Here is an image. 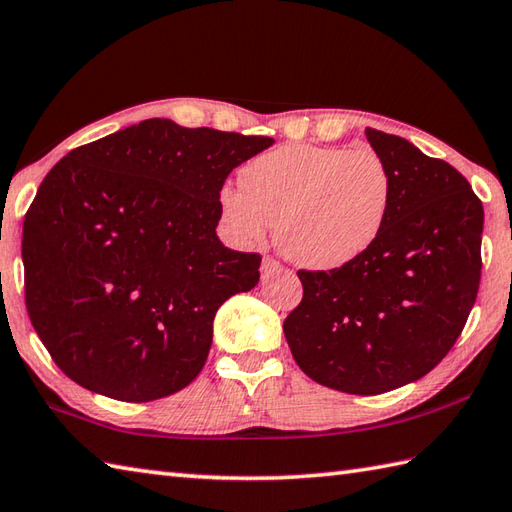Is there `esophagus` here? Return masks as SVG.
<instances>
[{
    "instance_id": "esophagus-1",
    "label": "esophagus",
    "mask_w": 512,
    "mask_h": 512,
    "mask_svg": "<svg viewBox=\"0 0 512 512\" xmlns=\"http://www.w3.org/2000/svg\"><path fill=\"white\" fill-rule=\"evenodd\" d=\"M279 268H281V264L277 262L275 257L266 255V257L262 259V277H268L270 273H275V270H279Z\"/></svg>"
}]
</instances>
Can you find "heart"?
<instances>
[{"label": "heart", "instance_id": "b5f03b06", "mask_svg": "<svg viewBox=\"0 0 512 512\" xmlns=\"http://www.w3.org/2000/svg\"><path fill=\"white\" fill-rule=\"evenodd\" d=\"M237 182L239 191H220L231 235L255 244L277 224L281 253L310 270H336L365 255L394 202L387 162L369 147L284 145L248 160Z\"/></svg>", "mask_w": 512, "mask_h": 512}]
</instances>
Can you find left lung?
<instances>
[{
    "mask_svg": "<svg viewBox=\"0 0 512 512\" xmlns=\"http://www.w3.org/2000/svg\"><path fill=\"white\" fill-rule=\"evenodd\" d=\"M365 136L394 178L383 233L352 264L299 270L284 334L314 383L376 396L429 374L458 341L480 288L484 209L449 162L372 127Z\"/></svg>",
    "mask_w": 512,
    "mask_h": 512,
    "instance_id": "left-lung-1",
    "label": "left lung"
}]
</instances>
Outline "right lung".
Instances as JSON below:
<instances>
[{
    "label": "right lung",
    "instance_id": "right-lung-1",
    "mask_svg": "<svg viewBox=\"0 0 512 512\" xmlns=\"http://www.w3.org/2000/svg\"><path fill=\"white\" fill-rule=\"evenodd\" d=\"M268 136L149 118L72 149L24 217L26 310L61 372L149 402L202 372L222 303L259 281V253L215 233L220 191Z\"/></svg>",
    "mask_w": 512,
    "mask_h": 512
}]
</instances>
